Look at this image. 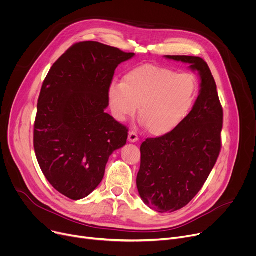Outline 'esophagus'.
<instances>
[{"mask_svg":"<svg viewBox=\"0 0 256 256\" xmlns=\"http://www.w3.org/2000/svg\"><path fill=\"white\" fill-rule=\"evenodd\" d=\"M139 140V137L135 132H130L128 134V141L130 142H137Z\"/></svg>","mask_w":256,"mask_h":256,"instance_id":"obj_1","label":"esophagus"}]
</instances>
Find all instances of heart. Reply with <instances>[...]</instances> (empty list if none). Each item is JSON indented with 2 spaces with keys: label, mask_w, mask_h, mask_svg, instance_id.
<instances>
[{
  "label": "heart",
  "mask_w": 256,
  "mask_h": 256,
  "mask_svg": "<svg viewBox=\"0 0 256 256\" xmlns=\"http://www.w3.org/2000/svg\"><path fill=\"white\" fill-rule=\"evenodd\" d=\"M198 92L194 74L148 64L128 72L122 83H112L108 100L113 116L120 122L135 115L139 106V117L150 132L163 136L189 115Z\"/></svg>",
  "instance_id": "1"
}]
</instances>
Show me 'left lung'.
<instances>
[{"label": "left lung", "instance_id": "1", "mask_svg": "<svg viewBox=\"0 0 256 256\" xmlns=\"http://www.w3.org/2000/svg\"><path fill=\"white\" fill-rule=\"evenodd\" d=\"M189 63L200 74L192 111L172 132L146 139L141 147L137 188L144 204L158 212L186 206L204 186L221 152L223 109L208 63L199 57L165 56Z\"/></svg>", "mask_w": 256, "mask_h": 256}]
</instances>
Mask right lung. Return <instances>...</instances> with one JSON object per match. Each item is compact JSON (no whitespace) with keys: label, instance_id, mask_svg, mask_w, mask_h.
Segmentation results:
<instances>
[{"label":"right lung","instance_id":"right-lung-1","mask_svg":"<svg viewBox=\"0 0 256 256\" xmlns=\"http://www.w3.org/2000/svg\"><path fill=\"white\" fill-rule=\"evenodd\" d=\"M135 56L96 42L70 46L44 80L34 124V150L48 182L72 200L85 198L104 178L128 128L104 113L117 66Z\"/></svg>","mask_w":256,"mask_h":256}]
</instances>
